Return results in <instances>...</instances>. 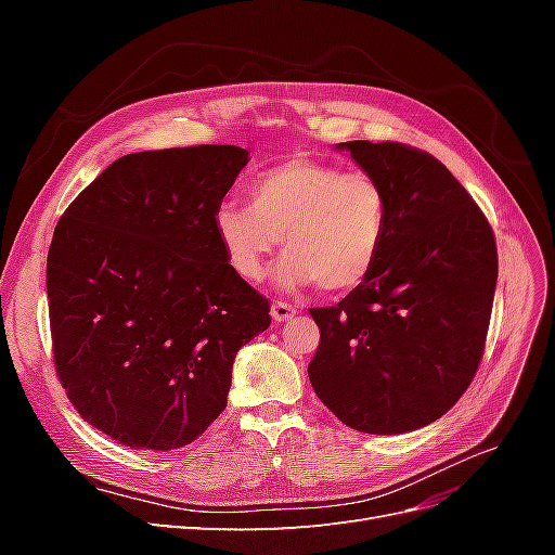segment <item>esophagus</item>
<instances>
[{
	"label": "esophagus",
	"instance_id": "1",
	"mask_svg": "<svg viewBox=\"0 0 555 555\" xmlns=\"http://www.w3.org/2000/svg\"><path fill=\"white\" fill-rule=\"evenodd\" d=\"M271 314L278 324H284L296 317V308L289 304H282V300H275V304L271 306Z\"/></svg>",
	"mask_w": 555,
	"mask_h": 555
}]
</instances>
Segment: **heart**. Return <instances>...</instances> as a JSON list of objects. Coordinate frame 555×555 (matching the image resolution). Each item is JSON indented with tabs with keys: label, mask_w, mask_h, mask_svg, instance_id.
Wrapping results in <instances>:
<instances>
[{
	"label": "heart",
	"mask_w": 555,
	"mask_h": 555,
	"mask_svg": "<svg viewBox=\"0 0 555 555\" xmlns=\"http://www.w3.org/2000/svg\"><path fill=\"white\" fill-rule=\"evenodd\" d=\"M249 194L251 204L222 201L212 217L241 278L261 280L282 245L289 251L278 271L284 289L319 284L340 294L371 278L389 229V196L375 176L294 157L261 171Z\"/></svg>",
	"instance_id": "b5f03b06"
}]
</instances>
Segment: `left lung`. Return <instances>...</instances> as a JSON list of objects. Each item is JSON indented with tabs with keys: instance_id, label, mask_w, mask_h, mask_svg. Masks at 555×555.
Here are the masks:
<instances>
[{
	"instance_id": "1",
	"label": "left lung",
	"mask_w": 555,
	"mask_h": 555,
	"mask_svg": "<svg viewBox=\"0 0 555 555\" xmlns=\"http://www.w3.org/2000/svg\"><path fill=\"white\" fill-rule=\"evenodd\" d=\"M389 196L371 278L312 308L322 333L308 375L349 428L398 435L447 414L473 382L491 322L498 249L489 220L442 162L402 143L347 141Z\"/></svg>"
}]
</instances>
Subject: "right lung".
I'll list each match as a JSON object with an SVG mask.
<instances>
[{
	"mask_svg": "<svg viewBox=\"0 0 555 555\" xmlns=\"http://www.w3.org/2000/svg\"><path fill=\"white\" fill-rule=\"evenodd\" d=\"M236 145L125 155L64 210L46 289L55 371L90 426L131 449L194 442L227 408L238 349L271 306L227 261L212 217Z\"/></svg>",
	"mask_w": 555,
	"mask_h": 555,
	"instance_id": "1",
	"label": "right lung"
}]
</instances>
